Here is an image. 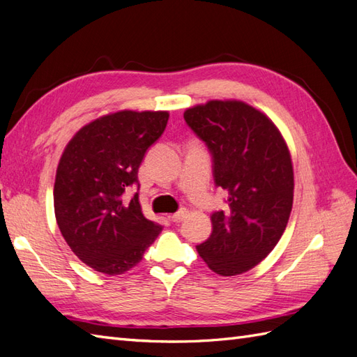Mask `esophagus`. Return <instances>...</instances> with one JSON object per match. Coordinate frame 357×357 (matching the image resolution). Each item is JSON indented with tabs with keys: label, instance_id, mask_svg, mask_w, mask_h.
Instances as JSON below:
<instances>
[{
	"label": "esophagus",
	"instance_id": "1",
	"mask_svg": "<svg viewBox=\"0 0 357 357\" xmlns=\"http://www.w3.org/2000/svg\"><path fill=\"white\" fill-rule=\"evenodd\" d=\"M188 216V211L187 210H181V211H178V213H175V214H172V216H170V219L173 220V222H182V220H184L185 218Z\"/></svg>",
	"mask_w": 357,
	"mask_h": 357
}]
</instances>
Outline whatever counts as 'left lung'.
<instances>
[{
    "label": "left lung",
    "mask_w": 357,
    "mask_h": 357,
    "mask_svg": "<svg viewBox=\"0 0 357 357\" xmlns=\"http://www.w3.org/2000/svg\"><path fill=\"white\" fill-rule=\"evenodd\" d=\"M187 124L213 153L214 181L228 192L225 211L196 250L223 277L266 259L283 236L294 204V165L284 137L266 114L242 100L187 107Z\"/></svg>",
    "instance_id": "obj_1"
}]
</instances>
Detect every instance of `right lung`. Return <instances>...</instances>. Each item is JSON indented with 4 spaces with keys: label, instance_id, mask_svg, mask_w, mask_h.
Masks as SVG:
<instances>
[{
    "label": "right lung",
    "instance_id": "right-lung-1",
    "mask_svg": "<svg viewBox=\"0 0 357 357\" xmlns=\"http://www.w3.org/2000/svg\"><path fill=\"white\" fill-rule=\"evenodd\" d=\"M167 120L169 111L109 112L80 128L63 149L53 192L56 222L71 251L97 272L132 269L162 231L144 218L138 193H124Z\"/></svg>",
    "mask_w": 357,
    "mask_h": 357
}]
</instances>
